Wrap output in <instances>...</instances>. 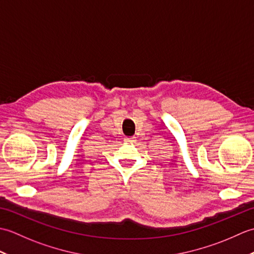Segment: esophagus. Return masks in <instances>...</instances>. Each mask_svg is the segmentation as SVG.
I'll return each mask as SVG.
<instances>
[{
	"label": "esophagus",
	"mask_w": 254,
	"mask_h": 254,
	"mask_svg": "<svg viewBox=\"0 0 254 254\" xmlns=\"http://www.w3.org/2000/svg\"><path fill=\"white\" fill-rule=\"evenodd\" d=\"M124 142H126L127 144H134L136 142V139H135V136H130V137L124 138Z\"/></svg>",
	"instance_id": "esophagus-1"
}]
</instances>
